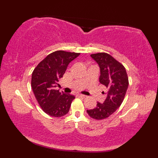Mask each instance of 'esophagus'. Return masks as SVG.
Returning <instances> with one entry per match:
<instances>
[{
	"label": "esophagus",
	"instance_id": "obj_1",
	"mask_svg": "<svg viewBox=\"0 0 158 158\" xmlns=\"http://www.w3.org/2000/svg\"><path fill=\"white\" fill-rule=\"evenodd\" d=\"M77 96L78 97H81V98H85V97H86V96L81 94H77Z\"/></svg>",
	"mask_w": 158,
	"mask_h": 158
}]
</instances>
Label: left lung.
I'll use <instances>...</instances> for the list:
<instances>
[{
  "instance_id": "left-lung-1",
  "label": "left lung",
  "mask_w": 158,
  "mask_h": 158,
  "mask_svg": "<svg viewBox=\"0 0 158 158\" xmlns=\"http://www.w3.org/2000/svg\"><path fill=\"white\" fill-rule=\"evenodd\" d=\"M91 57L99 65V81L107 92L104 102H98L96 107L87 110V113L92 118L100 120L109 117L122 105L128 88V77L125 67L108 53H94Z\"/></svg>"
}]
</instances>
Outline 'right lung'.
<instances>
[{"label": "right lung", "instance_id": "right-lung-1", "mask_svg": "<svg viewBox=\"0 0 158 158\" xmlns=\"http://www.w3.org/2000/svg\"><path fill=\"white\" fill-rule=\"evenodd\" d=\"M79 54L62 50L54 52L43 59L33 70L32 91L40 106L48 115L60 117L69 111L75 96L60 92L55 88L65 73L69 64Z\"/></svg>", "mask_w": 158, "mask_h": 158}]
</instances>
